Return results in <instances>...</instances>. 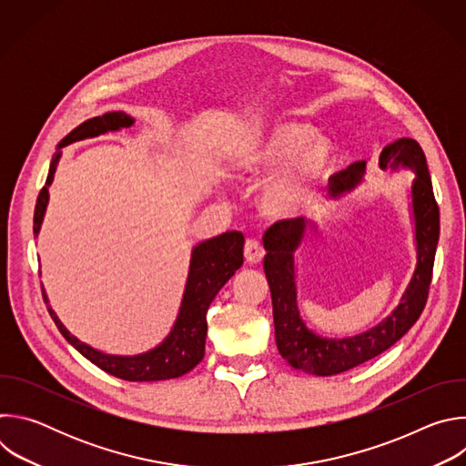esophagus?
<instances>
[{"mask_svg": "<svg viewBox=\"0 0 466 466\" xmlns=\"http://www.w3.org/2000/svg\"><path fill=\"white\" fill-rule=\"evenodd\" d=\"M243 254H245V259H247L250 265H254V263L261 261L265 250H263V247H261L259 241H256V239H247V241H245V247H243Z\"/></svg>", "mask_w": 466, "mask_h": 466, "instance_id": "34e87169", "label": "esophagus"}]
</instances>
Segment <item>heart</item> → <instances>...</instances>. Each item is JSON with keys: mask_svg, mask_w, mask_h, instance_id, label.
I'll list each match as a JSON object with an SVG mask.
<instances>
[{"mask_svg": "<svg viewBox=\"0 0 466 466\" xmlns=\"http://www.w3.org/2000/svg\"><path fill=\"white\" fill-rule=\"evenodd\" d=\"M331 164V146L315 138L311 127L293 121L258 128L232 155V167L245 180H259L276 171L263 184L259 203L265 214L279 219L309 210Z\"/></svg>", "mask_w": 466, "mask_h": 466, "instance_id": "b5f03b06", "label": "heart"}]
</instances>
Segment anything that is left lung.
<instances>
[{"label":"left lung","instance_id":"1","mask_svg":"<svg viewBox=\"0 0 466 466\" xmlns=\"http://www.w3.org/2000/svg\"><path fill=\"white\" fill-rule=\"evenodd\" d=\"M411 167L415 180L411 184V203L417 241V269L402 295L400 304L378 326L345 339H326L304 324L297 306L295 286V250L306 236L308 223L299 219H284L275 223L263 236L268 250L263 259V271L268 277L273 299L275 339L280 356L302 372L315 376H334L347 372L390 349L419 320L431 284L435 250L439 241V207L433 195L431 177L428 171L422 147L413 138H400L380 153L381 169ZM367 162L360 160L347 169L329 177L331 195L356 187L365 175Z\"/></svg>","mask_w":466,"mask_h":466}]
</instances>
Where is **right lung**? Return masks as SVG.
Masks as SVG:
<instances>
[{
	"instance_id": "right-lung-1",
	"label": "right lung",
	"mask_w": 466,
	"mask_h": 466,
	"mask_svg": "<svg viewBox=\"0 0 466 466\" xmlns=\"http://www.w3.org/2000/svg\"><path fill=\"white\" fill-rule=\"evenodd\" d=\"M135 123L125 112H106L103 116L86 119L77 128H74L68 137L58 144V151L51 160L49 173L44 187L38 193L35 218H33V232L38 236L40 225L44 221L46 207L49 201L47 187L53 182L56 164L60 158V149L74 142L94 138L105 135L108 130H119L123 127H130ZM243 243L245 238L241 232H225L208 241L198 243L191 252L187 282L180 304V311L173 324L171 334L153 350L138 354V356H110L92 349L90 345L79 341L72 336L66 326L58 320L56 313L47 306L51 319L55 320L60 334L66 338L72 347H76L86 360L97 365L101 370L127 380V381H160L178 378L189 372L198 361L205 358V343H207V311L219 293V289L234 277V273L243 265ZM44 300L47 304V297L44 291Z\"/></svg>"
}]
</instances>
